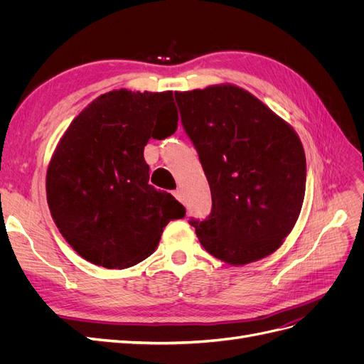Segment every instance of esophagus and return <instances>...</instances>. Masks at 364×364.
Returning a JSON list of instances; mask_svg holds the SVG:
<instances>
[{
  "mask_svg": "<svg viewBox=\"0 0 364 364\" xmlns=\"http://www.w3.org/2000/svg\"><path fill=\"white\" fill-rule=\"evenodd\" d=\"M173 196H174L176 199H178V200H181V202L183 200V194H182V190H179V188L173 191Z\"/></svg>",
  "mask_w": 364,
  "mask_h": 364,
  "instance_id": "1",
  "label": "esophagus"
}]
</instances>
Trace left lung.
<instances>
[{
    "label": "left lung",
    "mask_w": 364,
    "mask_h": 364,
    "mask_svg": "<svg viewBox=\"0 0 364 364\" xmlns=\"http://www.w3.org/2000/svg\"><path fill=\"white\" fill-rule=\"evenodd\" d=\"M174 97L211 188V213L190 220L202 246L235 266L270 255L304 203L306 162L296 132L232 85Z\"/></svg>",
    "instance_id": "left-lung-1"
}]
</instances>
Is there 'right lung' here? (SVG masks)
<instances>
[{
	"instance_id": "add662e5",
	"label": "right lung",
	"mask_w": 364,
	"mask_h": 364,
	"mask_svg": "<svg viewBox=\"0 0 364 364\" xmlns=\"http://www.w3.org/2000/svg\"><path fill=\"white\" fill-rule=\"evenodd\" d=\"M178 129L173 92L103 94L65 132L47 171V200L60 234L85 259L127 269L150 257L162 229L185 217L149 183L144 147Z\"/></svg>"
}]
</instances>
